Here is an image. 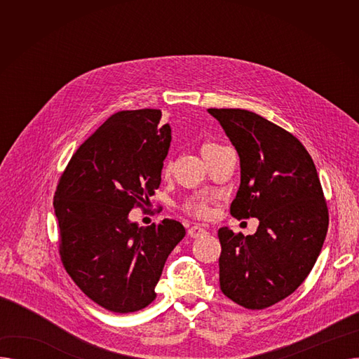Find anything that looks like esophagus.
Here are the masks:
<instances>
[{"label": "esophagus", "mask_w": 359, "mask_h": 359, "mask_svg": "<svg viewBox=\"0 0 359 359\" xmlns=\"http://www.w3.org/2000/svg\"><path fill=\"white\" fill-rule=\"evenodd\" d=\"M187 234H189L192 238H198L206 234V229H203L202 225H192V227L187 230Z\"/></svg>", "instance_id": "34e87169"}]
</instances>
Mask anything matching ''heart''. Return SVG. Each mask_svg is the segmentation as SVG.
<instances>
[{
  "label": "heart",
  "instance_id": "obj_1",
  "mask_svg": "<svg viewBox=\"0 0 359 359\" xmlns=\"http://www.w3.org/2000/svg\"><path fill=\"white\" fill-rule=\"evenodd\" d=\"M215 147H219L218 144L212 142V141H208L205 142L201 148L202 151V156L206 153V151L211 149V148H215ZM182 210L189 214V215H195V217H199V218H205L206 215L210 214V205L203 202V201H199V199H187L184 201V203L182 205Z\"/></svg>",
  "mask_w": 359,
  "mask_h": 359
}]
</instances>
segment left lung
<instances>
[{
	"instance_id": "obj_1",
	"label": "left lung",
	"mask_w": 359,
	"mask_h": 359,
	"mask_svg": "<svg viewBox=\"0 0 359 359\" xmlns=\"http://www.w3.org/2000/svg\"><path fill=\"white\" fill-rule=\"evenodd\" d=\"M236 147L241 177L230 212L255 217L253 236L222 227L219 288L249 310L291 295L311 272L329 227V210L309 151L291 132L244 109H208Z\"/></svg>"
}]
</instances>
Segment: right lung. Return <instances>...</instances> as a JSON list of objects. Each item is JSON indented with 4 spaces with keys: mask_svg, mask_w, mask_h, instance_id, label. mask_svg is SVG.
<instances>
[{
    "mask_svg": "<svg viewBox=\"0 0 359 359\" xmlns=\"http://www.w3.org/2000/svg\"><path fill=\"white\" fill-rule=\"evenodd\" d=\"M158 109L121 110L72 154L53 196L60 256L90 299L113 313L153 303L164 263L184 237L179 221L138 227L129 211L149 206L172 129Z\"/></svg>",
    "mask_w": 359,
    "mask_h": 359,
    "instance_id": "obj_1",
    "label": "right lung"
}]
</instances>
